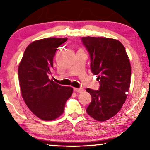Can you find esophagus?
<instances>
[{
  "instance_id": "esophagus-1",
  "label": "esophagus",
  "mask_w": 150,
  "mask_h": 150,
  "mask_svg": "<svg viewBox=\"0 0 150 150\" xmlns=\"http://www.w3.org/2000/svg\"><path fill=\"white\" fill-rule=\"evenodd\" d=\"M74 91L75 92H78V93H81L84 91L83 88H74Z\"/></svg>"
}]
</instances>
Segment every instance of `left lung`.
<instances>
[{
    "instance_id": "obj_1",
    "label": "left lung",
    "mask_w": 150,
    "mask_h": 150,
    "mask_svg": "<svg viewBox=\"0 0 150 150\" xmlns=\"http://www.w3.org/2000/svg\"><path fill=\"white\" fill-rule=\"evenodd\" d=\"M82 42L91 59V70L98 76L99 90L86 89L91 96L89 115L104 122L117 113L130 85L131 66L124 46L114 39L83 37Z\"/></svg>"
}]
</instances>
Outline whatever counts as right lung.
I'll list each match as a JSON object with an SVG mask.
<instances>
[{
	"mask_svg": "<svg viewBox=\"0 0 150 150\" xmlns=\"http://www.w3.org/2000/svg\"><path fill=\"white\" fill-rule=\"evenodd\" d=\"M67 38H50L32 42L26 48L18 67L22 96L28 108L41 120L51 121L64 111L73 89L49 79L53 58Z\"/></svg>",
	"mask_w": 150,
	"mask_h": 150,
	"instance_id": "add662e5",
	"label": "right lung"
}]
</instances>
